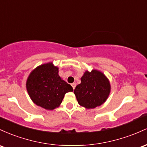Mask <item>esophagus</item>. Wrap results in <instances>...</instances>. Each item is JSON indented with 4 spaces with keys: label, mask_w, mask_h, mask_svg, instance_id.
I'll return each instance as SVG.
<instances>
[{
    "label": "esophagus",
    "mask_w": 147,
    "mask_h": 147,
    "mask_svg": "<svg viewBox=\"0 0 147 147\" xmlns=\"http://www.w3.org/2000/svg\"><path fill=\"white\" fill-rule=\"evenodd\" d=\"M76 85V84L75 82H74V83H72V84H71V86H72V87H73L74 90V89H75Z\"/></svg>",
    "instance_id": "1"
}]
</instances>
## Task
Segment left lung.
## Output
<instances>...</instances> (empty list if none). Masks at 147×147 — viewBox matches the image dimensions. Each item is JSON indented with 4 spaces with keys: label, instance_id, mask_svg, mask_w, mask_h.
Here are the masks:
<instances>
[{
    "label": "left lung",
    "instance_id": "obj_1",
    "mask_svg": "<svg viewBox=\"0 0 147 147\" xmlns=\"http://www.w3.org/2000/svg\"><path fill=\"white\" fill-rule=\"evenodd\" d=\"M81 82L74 90L78 103L87 109L101 105L108 99L111 86L108 78L96 69L85 71L80 78Z\"/></svg>",
    "mask_w": 147,
    "mask_h": 147
}]
</instances>
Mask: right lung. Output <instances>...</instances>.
<instances>
[{
	"instance_id": "right-lung-1",
	"label": "right lung",
	"mask_w": 147,
	"mask_h": 147,
	"mask_svg": "<svg viewBox=\"0 0 147 147\" xmlns=\"http://www.w3.org/2000/svg\"><path fill=\"white\" fill-rule=\"evenodd\" d=\"M58 73L59 68L52 62L38 66L30 72L26 90L34 104L53 110L60 106L66 93L73 92V87Z\"/></svg>"
}]
</instances>
